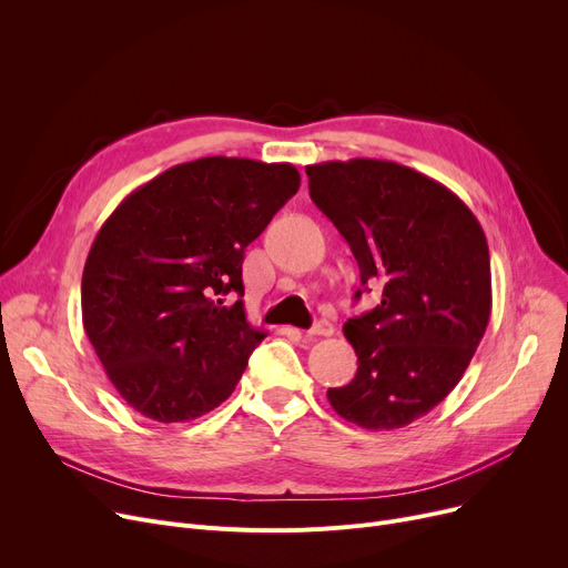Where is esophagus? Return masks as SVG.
<instances>
[{
	"instance_id": "esophagus-1",
	"label": "esophagus",
	"mask_w": 568,
	"mask_h": 568,
	"mask_svg": "<svg viewBox=\"0 0 568 568\" xmlns=\"http://www.w3.org/2000/svg\"><path fill=\"white\" fill-rule=\"evenodd\" d=\"M334 334V324L329 320H320L315 322L311 329L306 332V338L313 341V338H320V336H332Z\"/></svg>"
}]
</instances>
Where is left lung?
Instances as JSON below:
<instances>
[{
	"label": "left lung",
	"mask_w": 568,
	"mask_h": 568,
	"mask_svg": "<svg viewBox=\"0 0 568 568\" xmlns=\"http://www.w3.org/2000/svg\"><path fill=\"white\" fill-rule=\"evenodd\" d=\"M306 174L311 200L359 264L362 287H382L373 311L345 322L359 368L326 398L349 424L405 428L454 392L486 334V234L456 193L412 168L352 159Z\"/></svg>",
	"instance_id": "left-lung-1"
}]
</instances>
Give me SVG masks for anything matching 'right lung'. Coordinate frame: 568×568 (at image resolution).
<instances>
[{
	"label": "right lung",
	"mask_w": 568,
	"mask_h": 568,
	"mask_svg": "<svg viewBox=\"0 0 568 568\" xmlns=\"http://www.w3.org/2000/svg\"><path fill=\"white\" fill-rule=\"evenodd\" d=\"M290 163L206 156L135 189L82 272V324L135 412L182 424L234 392L264 338L246 320L244 251L300 191Z\"/></svg>",
	"instance_id": "1"
}]
</instances>
